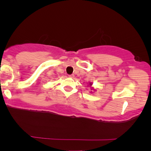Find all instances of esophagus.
Wrapping results in <instances>:
<instances>
[{"instance_id": "obj_1", "label": "esophagus", "mask_w": 151, "mask_h": 151, "mask_svg": "<svg viewBox=\"0 0 151 151\" xmlns=\"http://www.w3.org/2000/svg\"><path fill=\"white\" fill-rule=\"evenodd\" d=\"M69 77L73 78H74V75H73V74H71V75H69Z\"/></svg>"}]
</instances>
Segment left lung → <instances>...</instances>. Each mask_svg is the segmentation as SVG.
Instances as JSON below:
<instances>
[{
    "mask_svg": "<svg viewBox=\"0 0 151 151\" xmlns=\"http://www.w3.org/2000/svg\"><path fill=\"white\" fill-rule=\"evenodd\" d=\"M90 84H91V83H90Z\"/></svg>",
    "mask_w": 151,
    "mask_h": 151,
    "instance_id": "8db88e82",
    "label": "left lung"
}]
</instances>
